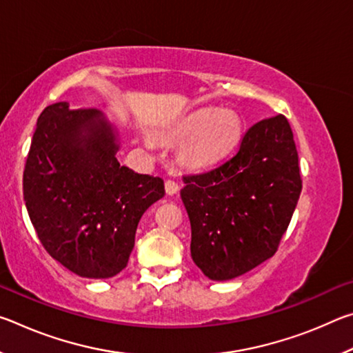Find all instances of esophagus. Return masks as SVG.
<instances>
[{
	"mask_svg": "<svg viewBox=\"0 0 353 353\" xmlns=\"http://www.w3.org/2000/svg\"><path fill=\"white\" fill-rule=\"evenodd\" d=\"M165 190L168 194H176L179 191V183L176 181H172V179H168V181L165 182Z\"/></svg>",
	"mask_w": 353,
	"mask_h": 353,
	"instance_id": "1",
	"label": "esophagus"
}]
</instances>
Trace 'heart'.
<instances>
[{
	"label": "heart",
	"instance_id": "heart-1",
	"mask_svg": "<svg viewBox=\"0 0 353 353\" xmlns=\"http://www.w3.org/2000/svg\"><path fill=\"white\" fill-rule=\"evenodd\" d=\"M183 140L182 157L194 166H205L229 151L241 135V121L229 110L204 109L182 119L168 134Z\"/></svg>",
	"mask_w": 353,
	"mask_h": 353
}]
</instances>
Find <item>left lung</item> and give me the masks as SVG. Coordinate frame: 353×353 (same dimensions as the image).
I'll return each instance as SVG.
<instances>
[{"mask_svg":"<svg viewBox=\"0 0 353 353\" xmlns=\"http://www.w3.org/2000/svg\"><path fill=\"white\" fill-rule=\"evenodd\" d=\"M182 179L196 266L219 282L254 270L277 252L301 196L288 119L255 123L230 159Z\"/></svg>","mask_w":353,"mask_h":353,"instance_id":"8db88e82","label":"left lung"}]
</instances>
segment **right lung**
Instances as JSON below:
<instances>
[{
  "label": "right lung",
  "mask_w": 353,
  "mask_h": 353,
  "mask_svg": "<svg viewBox=\"0 0 353 353\" xmlns=\"http://www.w3.org/2000/svg\"><path fill=\"white\" fill-rule=\"evenodd\" d=\"M118 149L98 110L56 103L37 119L23 172L26 208L46 252L81 277L123 271L140 218L165 196L163 179L121 166Z\"/></svg>",
  "instance_id": "add662e5"
}]
</instances>
